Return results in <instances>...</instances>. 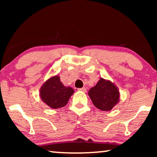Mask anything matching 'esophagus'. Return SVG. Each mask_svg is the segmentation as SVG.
<instances>
[{
  "label": "esophagus",
  "instance_id": "1",
  "mask_svg": "<svg viewBox=\"0 0 157 157\" xmlns=\"http://www.w3.org/2000/svg\"><path fill=\"white\" fill-rule=\"evenodd\" d=\"M78 91H81L86 93V88H81V89H78Z\"/></svg>",
  "mask_w": 157,
  "mask_h": 157
}]
</instances>
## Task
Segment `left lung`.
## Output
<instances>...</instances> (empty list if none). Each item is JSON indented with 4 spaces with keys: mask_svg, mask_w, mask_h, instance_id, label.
<instances>
[{
    "mask_svg": "<svg viewBox=\"0 0 157 157\" xmlns=\"http://www.w3.org/2000/svg\"><path fill=\"white\" fill-rule=\"evenodd\" d=\"M89 96L96 108L105 111H111L119 102L120 98L117 86L103 78L89 90Z\"/></svg>",
    "mask_w": 157,
    "mask_h": 157,
    "instance_id": "left-lung-1",
    "label": "left lung"
}]
</instances>
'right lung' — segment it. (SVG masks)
Listing matches in <instances>:
<instances>
[{
    "mask_svg": "<svg viewBox=\"0 0 157 157\" xmlns=\"http://www.w3.org/2000/svg\"><path fill=\"white\" fill-rule=\"evenodd\" d=\"M74 93V90L70 86H65L58 75L49 78L40 89L42 101L53 109L65 106Z\"/></svg>",
    "mask_w": 157,
    "mask_h": 157,
    "instance_id": "add662e5",
    "label": "right lung"
}]
</instances>
